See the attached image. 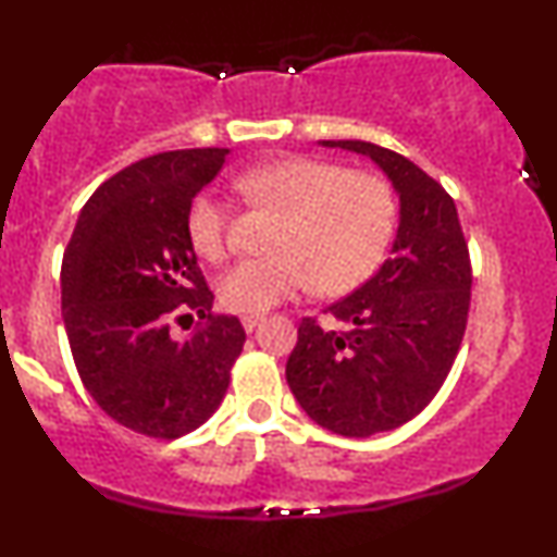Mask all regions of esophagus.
<instances>
[{
    "instance_id": "34e87169",
    "label": "esophagus",
    "mask_w": 557,
    "mask_h": 557,
    "mask_svg": "<svg viewBox=\"0 0 557 557\" xmlns=\"http://www.w3.org/2000/svg\"><path fill=\"white\" fill-rule=\"evenodd\" d=\"M261 319H264L261 314H243L240 322H243V327H246V332H253V330H257V324L261 322Z\"/></svg>"
}]
</instances>
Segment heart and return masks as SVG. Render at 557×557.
<instances>
[{
  "instance_id": "obj_1",
  "label": "heart",
  "mask_w": 557,
  "mask_h": 557,
  "mask_svg": "<svg viewBox=\"0 0 557 557\" xmlns=\"http://www.w3.org/2000/svg\"><path fill=\"white\" fill-rule=\"evenodd\" d=\"M238 190L280 214L272 257L235 261L216 283L222 304L246 314L272 309L311 285L322 296L356 290L382 264L398 227V196L385 177L327 159H274L243 172ZM227 220L222 198L198 194L190 201L188 240L198 257H225Z\"/></svg>"
}]
</instances>
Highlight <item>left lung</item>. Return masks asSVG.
<instances>
[{"label": "left lung", "instance_id": "8db88e82", "mask_svg": "<svg viewBox=\"0 0 557 557\" xmlns=\"http://www.w3.org/2000/svg\"><path fill=\"white\" fill-rule=\"evenodd\" d=\"M372 157L400 194L393 257L324 314L304 317L285 376L306 413L343 437L398 430L440 393L471 306L469 243L447 190L411 159L367 140H322Z\"/></svg>", "mask_w": 557, "mask_h": 557}]
</instances>
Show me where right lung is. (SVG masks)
<instances>
[{
    "instance_id": "1",
    "label": "right lung",
    "mask_w": 557,
    "mask_h": 557,
    "mask_svg": "<svg viewBox=\"0 0 557 557\" xmlns=\"http://www.w3.org/2000/svg\"><path fill=\"white\" fill-rule=\"evenodd\" d=\"M227 149L146 157L88 198L62 259V319L83 387L127 430L175 440L220 408L246 332L214 314L188 209ZM202 319L183 342L171 322Z\"/></svg>"
}]
</instances>
